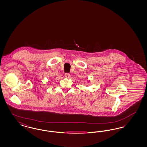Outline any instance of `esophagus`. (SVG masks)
I'll use <instances>...</instances> for the list:
<instances>
[{"label": "esophagus", "instance_id": "1", "mask_svg": "<svg viewBox=\"0 0 147 147\" xmlns=\"http://www.w3.org/2000/svg\"><path fill=\"white\" fill-rule=\"evenodd\" d=\"M64 76H65V78H70V74L69 73H65V74H64Z\"/></svg>", "mask_w": 147, "mask_h": 147}]
</instances>
